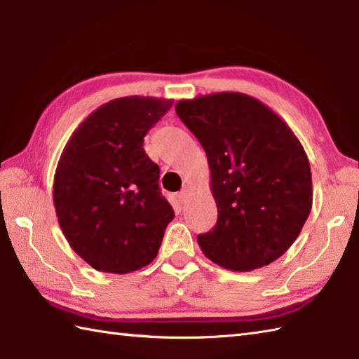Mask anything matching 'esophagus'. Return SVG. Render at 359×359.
Instances as JSON below:
<instances>
[{
	"label": "esophagus",
	"instance_id": "esophagus-1",
	"mask_svg": "<svg viewBox=\"0 0 359 359\" xmlns=\"http://www.w3.org/2000/svg\"><path fill=\"white\" fill-rule=\"evenodd\" d=\"M187 196H188V187H184L180 189V191L177 193V199H179V202L180 203H184L185 202V199H187Z\"/></svg>",
	"mask_w": 359,
	"mask_h": 359
}]
</instances>
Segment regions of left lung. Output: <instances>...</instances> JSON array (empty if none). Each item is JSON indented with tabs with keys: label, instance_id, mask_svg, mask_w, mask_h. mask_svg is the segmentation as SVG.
Masks as SVG:
<instances>
[{
	"label": "left lung",
	"instance_id": "obj_1",
	"mask_svg": "<svg viewBox=\"0 0 359 359\" xmlns=\"http://www.w3.org/2000/svg\"><path fill=\"white\" fill-rule=\"evenodd\" d=\"M211 171L217 222L197 236L203 255L233 271L276 261L299 236L313 191L306 151L269 106L241 93L175 104Z\"/></svg>",
	"mask_w": 359,
	"mask_h": 359
}]
</instances>
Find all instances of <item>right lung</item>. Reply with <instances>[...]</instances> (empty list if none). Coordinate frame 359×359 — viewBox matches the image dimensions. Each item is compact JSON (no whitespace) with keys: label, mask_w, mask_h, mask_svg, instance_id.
I'll return each instance as SVG.
<instances>
[{"label":"right lung","mask_w":359,"mask_h":359,"mask_svg":"<svg viewBox=\"0 0 359 359\" xmlns=\"http://www.w3.org/2000/svg\"><path fill=\"white\" fill-rule=\"evenodd\" d=\"M172 100L121 97L95 109L66 143L53 179L58 224L93 269L125 274L154 261L174 210L143 149Z\"/></svg>","instance_id":"right-lung-1"}]
</instances>
